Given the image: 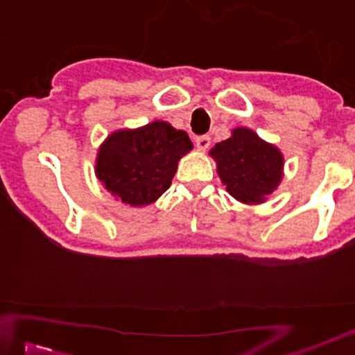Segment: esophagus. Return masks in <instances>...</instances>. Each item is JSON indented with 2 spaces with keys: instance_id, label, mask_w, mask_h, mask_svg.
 Here are the masks:
<instances>
[{
  "instance_id": "34e87169",
  "label": "esophagus",
  "mask_w": 355,
  "mask_h": 355,
  "mask_svg": "<svg viewBox=\"0 0 355 355\" xmlns=\"http://www.w3.org/2000/svg\"><path fill=\"white\" fill-rule=\"evenodd\" d=\"M196 147L199 150H206L211 144V139L208 137V135H199V137H196Z\"/></svg>"
}]
</instances>
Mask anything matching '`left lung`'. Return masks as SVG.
<instances>
[{
  "mask_svg": "<svg viewBox=\"0 0 355 355\" xmlns=\"http://www.w3.org/2000/svg\"><path fill=\"white\" fill-rule=\"evenodd\" d=\"M226 191L243 205H261L280 186L285 159L275 144L248 127H236L231 137L209 150Z\"/></svg>",
  "mask_w": 355,
  "mask_h": 355,
  "instance_id": "1",
  "label": "left lung"
}]
</instances>
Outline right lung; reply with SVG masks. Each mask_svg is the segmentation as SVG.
<instances>
[{"mask_svg": "<svg viewBox=\"0 0 355 355\" xmlns=\"http://www.w3.org/2000/svg\"><path fill=\"white\" fill-rule=\"evenodd\" d=\"M193 149L184 130L153 121L107 135L95 159V176L117 201L141 208L169 189L179 159Z\"/></svg>", "mask_w": 355, "mask_h": 355, "instance_id": "1", "label": "right lung"}]
</instances>
